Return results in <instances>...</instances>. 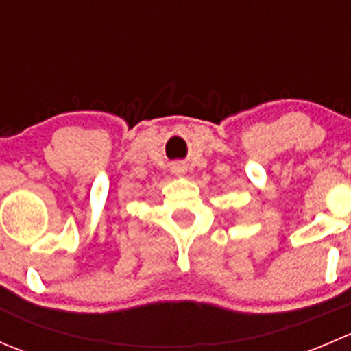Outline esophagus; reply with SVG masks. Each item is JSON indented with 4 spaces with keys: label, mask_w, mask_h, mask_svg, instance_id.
Instances as JSON below:
<instances>
[{
    "label": "esophagus",
    "mask_w": 351,
    "mask_h": 351,
    "mask_svg": "<svg viewBox=\"0 0 351 351\" xmlns=\"http://www.w3.org/2000/svg\"><path fill=\"white\" fill-rule=\"evenodd\" d=\"M173 171H175L176 175H183V173H185V166H183V165H175V166H173Z\"/></svg>",
    "instance_id": "esophagus-1"
}]
</instances>
